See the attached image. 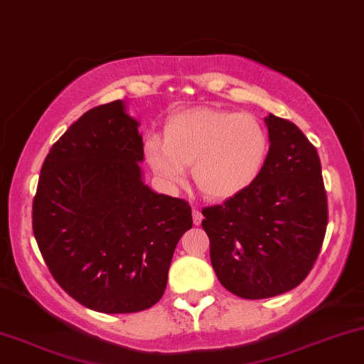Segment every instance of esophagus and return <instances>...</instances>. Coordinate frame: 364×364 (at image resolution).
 Wrapping results in <instances>:
<instances>
[{
	"mask_svg": "<svg viewBox=\"0 0 364 364\" xmlns=\"http://www.w3.org/2000/svg\"><path fill=\"white\" fill-rule=\"evenodd\" d=\"M201 221H203L201 211L198 210V208H193V223L198 226V225H201Z\"/></svg>",
	"mask_w": 364,
	"mask_h": 364,
	"instance_id": "esophagus-1",
	"label": "esophagus"
}]
</instances>
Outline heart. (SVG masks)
<instances>
[{
  "label": "heart",
  "mask_w": 364,
  "mask_h": 364,
  "mask_svg": "<svg viewBox=\"0 0 364 364\" xmlns=\"http://www.w3.org/2000/svg\"><path fill=\"white\" fill-rule=\"evenodd\" d=\"M268 151V133L256 116L215 108L181 111L166 123L164 141L149 136L144 143L146 161L164 185H179L193 164L196 186L216 200L246 190Z\"/></svg>",
  "instance_id": "b5f03b06"
}]
</instances>
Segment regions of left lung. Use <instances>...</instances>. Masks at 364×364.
<instances>
[{"mask_svg": "<svg viewBox=\"0 0 364 364\" xmlns=\"http://www.w3.org/2000/svg\"><path fill=\"white\" fill-rule=\"evenodd\" d=\"M268 158L259 176L223 205L206 206L213 269L245 299L296 288L321 251L328 198L316 148L291 121L269 114Z\"/></svg>", "mask_w": 364, "mask_h": 364, "instance_id": "left-lung-1", "label": "left lung"}]
</instances>
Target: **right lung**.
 <instances>
[{"label":"right lung","mask_w":364,"mask_h":364,"mask_svg":"<svg viewBox=\"0 0 364 364\" xmlns=\"http://www.w3.org/2000/svg\"><path fill=\"white\" fill-rule=\"evenodd\" d=\"M143 138L121 100L80 116L53 144L33 200V232L56 283L100 313L151 308L193 226L190 203L141 179Z\"/></svg>","instance_id":"1"}]
</instances>
